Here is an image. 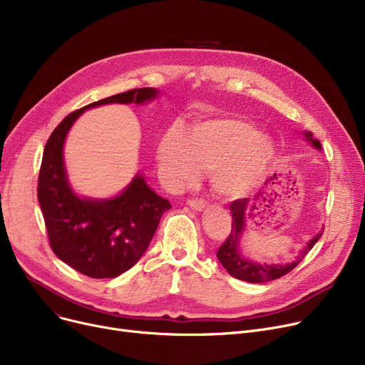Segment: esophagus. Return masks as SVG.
Listing matches in <instances>:
<instances>
[{"label":"esophagus","mask_w":365,"mask_h":365,"mask_svg":"<svg viewBox=\"0 0 365 365\" xmlns=\"http://www.w3.org/2000/svg\"><path fill=\"white\" fill-rule=\"evenodd\" d=\"M187 204H189L190 208H194V210H202V208L207 207V202L204 200H195V198L189 200Z\"/></svg>","instance_id":"1"}]
</instances>
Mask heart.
I'll use <instances>...</instances> for the list:
<instances>
[{
  "label": "heart",
  "mask_w": 365,
  "mask_h": 365,
  "mask_svg": "<svg viewBox=\"0 0 365 365\" xmlns=\"http://www.w3.org/2000/svg\"><path fill=\"white\" fill-rule=\"evenodd\" d=\"M168 186L179 187L210 170L213 189L225 198H242L266 180L274 163V146L252 123L238 118L197 125L187 138L167 131L158 148Z\"/></svg>",
  "instance_id": "obj_1"
}]
</instances>
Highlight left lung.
Instances as JSON below:
<instances>
[{
	"label": "left lung",
	"instance_id": "left-lung-1",
	"mask_svg": "<svg viewBox=\"0 0 365 365\" xmlns=\"http://www.w3.org/2000/svg\"><path fill=\"white\" fill-rule=\"evenodd\" d=\"M304 136L308 138L309 142H312V145L317 149H321L319 140L312 139L311 133H306ZM257 201H259V198L256 197L253 200L241 198V200H235L231 202V208H229V212H231V215H232V229H231V234L226 237V240L223 241V244L219 247V250H217V259L225 269L227 271V274L237 279L247 281V282H267V281H274V279H278V278L287 275L290 271H293L294 267L304 259V256L312 250V247L322 235V231L319 234H317L292 263H285V264H264L263 263V264H260V263H253L250 260L244 259L238 252V242H240L241 234L244 231L245 213L250 212L248 213L250 215V217L255 216L252 213L256 212Z\"/></svg>",
	"mask_w": 365,
	"mask_h": 365
}]
</instances>
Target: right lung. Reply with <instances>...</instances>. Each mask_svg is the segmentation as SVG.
<instances>
[{
	"label": "right lung",
	"mask_w": 365,
	"mask_h": 365,
	"mask_svg": "<svg viewBox=\"0 0 365 365\" xmlns=\"http://www.w3.org/2000/svg\"><path fill=\"white\" fill-rule=\"evenodd\" d=\"M157 96L150 87L133 88L71 112L48 138L38 176L41 205L53 253L90 278H115L142 257L155 235L160 219L171 205L136 176L112 200L76 197L63 165L65 138L80 115L106 103H143Z\"/></svg>",
	"instance_id": "add662e5"
}]
</instances>
